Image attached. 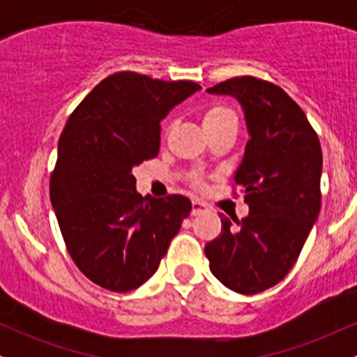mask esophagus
Masks as SVG:
<instances>
[{"instance_id":"1","label":"esophagus","mask_w":357,"mask_h":357,"mask_svg":"<svg viewBox=\"0 0 357 357\" xmlns=\"http://www.w3.org/2000/svg\"><path fill=\"white\" fill-rule=\"evenodd\" d=\"M206 204H204L203 202H199V199H192L191 203V215L196 216V215H202V213L206 211Z\"/></svg>"}]
</instances>
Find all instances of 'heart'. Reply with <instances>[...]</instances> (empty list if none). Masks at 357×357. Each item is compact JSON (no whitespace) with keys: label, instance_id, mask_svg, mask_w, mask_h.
Returning a JSON list of instances; mask_svg holds the SVG:
<instances>
[{"label":"heart","instance_id":"b5f03b06","mask_svg":"<svg viewBox=\"0 0 357 357\" xmlns=\"http://www.w3.org/2000/svg\"><path fill=\"white\" fill-rule=\"evenodd\" d=\"M202 122H203L204 130L210 132V130H215L218 129V127L230 124V122H236V116L230 107H227V105L213 104L210 107L203 110ZM192 183H195V186L198 188L203 186V179L199 178V176H195V178H192Z\"/></svg>","mask_w":357,"mask_h":357}]
</instances>
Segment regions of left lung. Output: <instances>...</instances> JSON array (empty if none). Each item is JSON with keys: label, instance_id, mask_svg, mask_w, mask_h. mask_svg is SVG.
Wrapping results in <instances>:
<instances>
[{"label": "left lung", "instance_id": "1", "mask_svg": "<svg viewBox=\"0 0 357 357\" xmlns=\"http://www.w3.org/2000/svg\"><path fill=\"white\" fill-rule=\"evenodd\" d=\"M233 96L245 110L250 139L235 184L243 188L247 218H221L208 241L210 270L233 292H264L297 261L321 211L322 149L317 132L284 89L257 77H233L208 89Z\"/></svg>", "mask_w": 357, "mask_h": 357}]
</instances>
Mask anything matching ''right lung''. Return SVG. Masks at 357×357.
I'll use <instances>...</instances> for the list:
<instances>
[{
  "mask_svg": "<svg viewBox=\"0 0 357 357\" xmlns=\"http://www.w3.org/2000/svg\"><path fill=\"white\" fill-rule=\"evenodd\" d=\"M199 89L191 80L117 72L68 117L50 176V199L65 247L93 284L112 292L144 284L190 215L186 196L139 195L132 167L158 155L159 122Z\"/></svg>",
  "mask_w": 357,
  "mask_h": 357,
  "instance_id": "add662e5",
  "label": "right lung"
}]
</instances>
